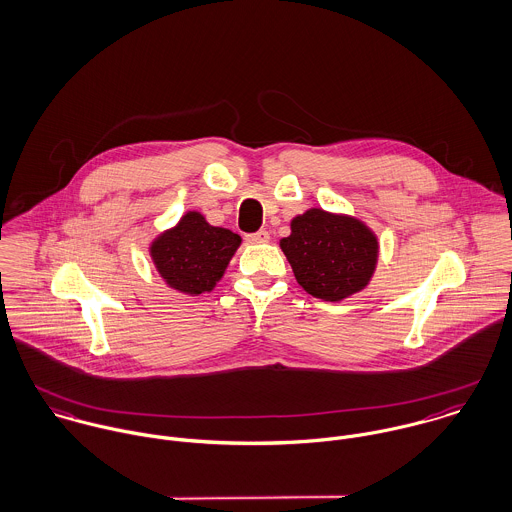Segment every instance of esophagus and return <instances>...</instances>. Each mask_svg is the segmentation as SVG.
I'll return each instance as SVG.
<instances>
[{"label": "esophagus", "instance_id": "obj_1", "mask_svg": "<svg viewBox=\"0 0 512 512\" xmlns=\"http://www.w3.org/2000/svg\"><path fill=\"white\" fill-rule=\"evenodd\" d=\"M245 239H247L249 243H267V241L271 239V235H269L267 229H261V231H257V233L245 235Z\"/></svg>", "mask_w": 512, "mask_h": 512}]
</instances>
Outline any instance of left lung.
<instances>
[{
  "instance_id": "8db88e82",
  "label": "left lung",
  "mask_w": 512,
  "mask_h": 512,
  "mask_svg": "<svg viewBox=\"0 0 512 512\" xmlns=\"http://www.w3.org/2000/svg\"><path fill=\"white\" fill-rule=\"evenodd\" d=\"M281 249L308 295L338 303L368 287L380 245L364 221L312 207L291 221Z\"/></svg>"
}]
</instances>
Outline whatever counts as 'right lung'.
Here are the masks:
<instances>
[{"label": "right lung", "mask_w": 512, "mask_h": 512, "mask_svg": "<svg viewBox=\"0 0 512 512\" xmlns=\"http://www.w3.org/2000/svg\"><path fill=\"white\" fill-rule=\"evenodd\" d=\"M239 245L237 233L209 225L200 211H188L152 241L150 257L168 287L198 297L213 291Z\"/></svg>", "instance_id": "1"}]
</instances>
